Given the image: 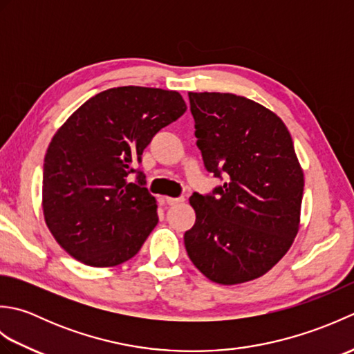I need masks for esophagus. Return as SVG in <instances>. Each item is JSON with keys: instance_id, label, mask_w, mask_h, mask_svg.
Segmentation results:
<instances>
[{"instance_id": "34e87169", "label": "esophagus", "mask_w": 354, "mask_h": 354, "mask_svg": "<svg viewBox=\"0 0 354 354\" xmlns=\"http://www.w3.org/2000/svg\"><path fill=\"white\" fill-rule=\"evenodd\" d=\"M184 202V198H165V204L167 205H178Z\"/></svg>"}]
</instances>
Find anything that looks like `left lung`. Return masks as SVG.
Instances as JSON below:
<instances>
[{
    "mask_svg": "<svg viewBox=\"0 0 354 354\" xmlns=\"http://www.w3.org/2000/svg\"><path fill=\"white\" fill-rule=\"evenodd\" d=\"M196 145L213 194L194 193L196 222L184 243L208 280L240 284L265 275L299 230L303 169L288 127L263 104L230 93H189Z\"/></svg>",
    "mask_w": 354,
    "mask_h": 354,
    "instance_id": "1",
    "label": "left lung"
}]
</instances>
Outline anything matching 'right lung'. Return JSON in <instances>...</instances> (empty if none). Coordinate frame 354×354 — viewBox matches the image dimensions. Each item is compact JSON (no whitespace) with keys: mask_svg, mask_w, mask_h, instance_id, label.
Returning a JSON list of instances; mask_svg holds the SVG:
<instances>
[{"mask_svg":"<svg viewBox=\"0 0 354 354\" xmlns=\"http://www.w3.org/2000/svg\"><path fill=\"white\" fill-rule=\"evenodd\" d=\"M187 111L176 91L118 86L99 93L59 127L44 160L42 209L53 237L94 268L132 259L158 223L156 199L129 175L162 127Z\"/></svg>","mask_w":354,"mask_h":354,"instance_id":"right-lung-1","label":"right lung"}]
</instances>
